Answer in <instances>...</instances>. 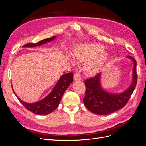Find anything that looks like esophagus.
I'll use <instances>...</instances> for the list:
<instances>
[{
    "label": "esophagus",
    "instance_id": "esophagus-1",
    "mask_svg": "<svg viewBox=\"0 0 146 146\" xmlns=\"http://www.w3.org/2000/svg\"><path fill=\"white\" fill-rule=\"evenodd\" d=\"M74 78L75 80H81L82 77H81L80 74L78 72H76L74 75Z\"/></svg>",
    "mask_w": 146,
    "mask_h": 146
}]
</instances>
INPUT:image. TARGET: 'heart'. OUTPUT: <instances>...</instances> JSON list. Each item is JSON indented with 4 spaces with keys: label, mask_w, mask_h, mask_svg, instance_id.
Returning <instances> with one entry per match:
<instances>
[{
    "label": "heart",
    "mask_w": 146,
    "mask_h": 146,
    "mask_svg": "<svg viewBox=\"0 0 146 146\" xmlns=\"http://www.w3.org/2000/svg\"><path fill=\"white\" fill-rule=\"evenodd\" d=\"M104 46L100 44L90 43L79 46L74 52L76 59L81 62H86L84 69L89 76L98 74L107 63L109 54L103 50Z\"/></svg>",
    "instance_id": "obj_1"
}]
</instances>
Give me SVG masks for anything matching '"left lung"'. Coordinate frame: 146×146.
Masks as SVG:
<instances>
[{
    "label": "left lung",
    "mask_w": 146,
    "mask_h": 146,
    "mask_svg": "<svg viewBox=\"0 0 146 146\" xmlns=\"http://www.w3.org/2000/svg\"><path fill=\"white\" fill-rule=\"evenodd\" d=\"M127 58L133 61L134 66L132 72L133 81L125 91L112 93L104 90L100 84V73L85 80L86 92L83 103L89 111L99 115H107L121 109L127 104L136 87L138 78L136 60L130 56Z\"/></svg>",
    "instance_id": "1"
}]
</instances>
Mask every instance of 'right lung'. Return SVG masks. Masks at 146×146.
<instances>
[{"mask_svg":"<svg viewBox=\"0 0 146 146\" xmlns=\"http://www.w3.org/2000/svg\"><path fill=\"white\" fill-rule=\"evenodd\" d=\"M55 38L56 36H53L50 38L43 39L37 43H28L25 44L23 47H34L41 46L48 42L54 41ZM72 82L73 73L69 72L63 75L60 77V80L56 83L54 89L52 90L49 94L43 99L32 104L25 102L23 100H22L17 96L13 89V87L12 89L14 94L17 96L20 102L24 106L26 109L37 115H46V114H48L55 111V109L58 107L64 92Z\"/></svg>","mask_w":146,"mask_h":146,"instance_id":"obj_1","label":"right lung"}]
</instances>
